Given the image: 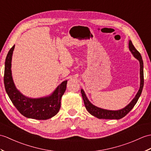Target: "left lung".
<instances>
[{
    "label": "left lung",
    "mask_w": 151,
    "mask_h": 151,
    "mask_svg": "<svg viewBox=\"0 0 151 151\" xmlns=\"http://www.w3.org/2000/svg\"><path fill=\"white\" fill-rule=\"evenodd\" d=\"M129 49L131 51L132 55L135 58L138 60L139 62V78H140V83L138 93H136V96L132 101L129 103L127 106L125 107L122 108V109L119 110H108L105 109L96 107L93 105L87 99L86 94L84 91L82 89L81 93L82 96V99L84 102V105L86 108L87 111L89 113L99 119H116L119 120L123 117H124L126 114H127L129 112L131 111L132 109L134 107L135 104L137 102L139 98L141 95L142 89L143 87V83H144V79H143V62L142 58V56L139 52L136 50L134 45H133L132 42L131 40L129 41Z\"/></svg>",
    "instance_id": "8db88e82"
}]
</instances>
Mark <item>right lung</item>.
Masks as SVG:
<instances>
[{
  "label": "right lung",
  "mask_w": 151,
  "mask_h": 151,
  "mask_svg": "<svg viewBox=\"0 0 151 151\" xmlns=\"http://www.w3.org/2000/svg\"><path fill=\"white\" fill-rule=\"evenodd\" d=\"M15 45L10 49L6 58L4 82L6 91L15 107L24 116L35 120H47L57 114L60 109L61 99L68 80L62 82L51 94L33 99L21 93L13 82L12 60Z\"/></svg>",
  "instance_id": "1"
}]
</instances>
